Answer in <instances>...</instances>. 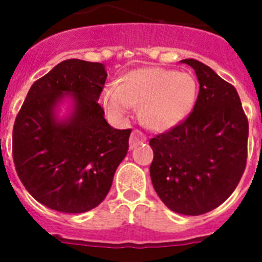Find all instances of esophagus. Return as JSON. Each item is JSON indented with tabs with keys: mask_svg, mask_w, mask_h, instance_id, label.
Segmentation results:
<instances>
[{
	"mask_svg": "<svg viewBox=\"0 0 262 262\" xmlns=\"http://www.w3.org/2000/svg\"><path fill=\"white\" fill-rule=\"evenodd\" d=\"M145 140H147V138H145V135L140 129H134L133 134H131V138H129V148L134 149L136 145L142 144Z\"/></svg>",
	"mask_w": 262,
	"mask_h": 262,
	"instance_id": "esophagus-1",
	"label": "esophagus"
}]
</instances>
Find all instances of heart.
<instances>
[{
	"instance_id": "obj_1",
	"label": "heart",
	"mask_w": 262,
	"mask_h": 262,
	"mask_svg": "<svg viewBox=\"0 0 262 262\" xmlns=\"http://www.w3.org/2000/svg\"><path fill=\"white\" fill-rule=\"evenodd\" d=\"M195 99L196 82L190 73L149 67L127 73L119 86L106 88L101 102L114 118H123L129 107L139 108L145 126L165 131L186 119Z\"/></svg>"
}]
</instances>
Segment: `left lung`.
<instances>
[{"label":"left lung","mask_w":262,"mask_h":262,"mask_svg":"<svg viewBox=\"0 0 262 262\" xmlns=\"http://www.w3.org/2000/svg\"><path fill=\"white\" fill-rule=\"evenodd\" d=\"M200 93L180 124L149 140L151 180L172 211L202 215L233 193L248 156V119L235 86L194 59Z\"/></svg>","instance_id":"obj_1"}]
</instances>
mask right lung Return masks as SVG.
<instances>
[{
	"mask_svg": "<svg viewBox=\"0 0 262 262\" xmlns=\"http://www.w3.org/2000/svg\"><path fill=\"white\" fill-rule=\"evenodd\" d=\"M106 77L101 62L64 60L32 84L15 118L17 174L50 209L80 214L97 207L126 157L131 128H113L98 103ZM64 94L75 99V113L57 124L53 108Z\"/></svg>",
	"mask_w": 262,
	"mask_h": 262,
	"instance_id": "right-lung-1",
	"label": "right lung"
}]
</instances>
